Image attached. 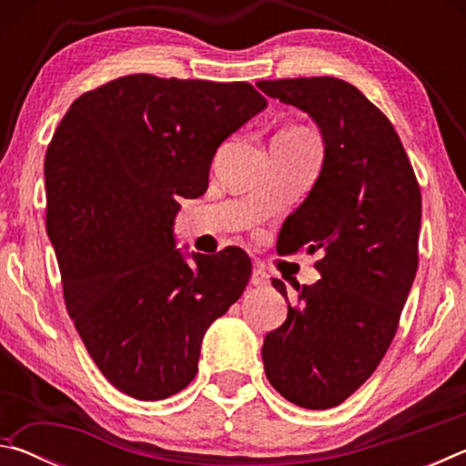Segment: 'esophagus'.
Returning <instances> with one entry per match:
<instances>
[{"label":"esophagus","mask_w":466,"mask_h":466,"mask_svg":"<svg viewBox=\"0 0 466 466\" xmlns=\"http://www.w3.org/2000/svg\"><path fill=\"white\" fill-rule=\"evenodd\" d=\"M250 283L255 288L269 286V275H267V271L261 269V267H255V269H252V275H250Z\"/></svg>","instance_id":"1"}]
</instances>
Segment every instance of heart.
<instances>
[{
    "mask_svg": "<svg viewBox=\"0 0 466 466\" xmlns=\"http://www.w3.org/2000/svg\"><path fill=\"white\" fill-rule=\"evenodd\" d=\"M283 133H291V136H306L302 129H288V131H283Z\"/></svg>",
    "mask_w": 466,
    "mask_h": 466,
    "instance_id": "heart-1",
    "label": "heart"
}]
</instances>
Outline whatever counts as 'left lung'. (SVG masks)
<instances>
[{
	"label": "left lung",
	"mask_w": 466,
	"mask_h": 466,
	"mask_svg": "<svg viewBox=\"0 0 466 466\" xmlns=\"http://www.w3.org/2000/svg\"><path fill=\"white\" fill-rule=\"evenodd\" d=\"M267 96L309 113L325 162L309 197L286 218L278 252H320L314 286L294 283L288 319L267 333L263 364L289 403L330 409L380 364L399 329L420 263L421 191L380 108L339 77L257 82Z\"/></svg>",
	"instance_id": "obj_1"
}]
</instances>
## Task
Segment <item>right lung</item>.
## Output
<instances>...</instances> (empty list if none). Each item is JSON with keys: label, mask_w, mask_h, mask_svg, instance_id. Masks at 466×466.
<instances>
[{"label": "right lung", "mask_w": 466, "mask_h": 466, "mask_svg": "<svg viewBox=\"0 0 466 466\" xmlns=\"http://www.w3.org/2000/svg\"><path fill=\"white\" fill-rule=\"evenodd\" d=\"M267 106L248 82L131 74L84 92L46 147V234L66 309L116 390L168 399L193 380L201 339L242 296L247 252L172 238L177 197L208 191L222 141Z\"/></svg>", "instance_id": "add662e5"}]
</instances>
